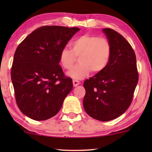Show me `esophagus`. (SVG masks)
Wrapping results in <instances>:
<instances>
[{
    "label": "esophagus",
    "mask_w": 152,
    "mask_h": 152,
    "mask_svg": "<svg viewBox=\"0 0 152 152\" xmlns=\"http://www.w3.org/2000/svg\"><path fill=\"white\" fill-rule=\"evenodd\" d=\"M72 83H73V86H75V87L77 86L78 85L80 84V82H79L78 80H72Z\"/></svg>",
    "instance_id": "34e87169"
}]
</instances>
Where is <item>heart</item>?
Returning <instances> with one entry per match:
<instances>
[{
	"mask_svg": "<svg viewBox=\"0 0 152 152\" xmlns=\"http://www.w3.org/2000/svg\"><path fill=\"white\" fill-rule=\"evenodd\" d=\"M72 50L64 48L59 55L62 67L69 70L80 57V64L68 72L67 75L75 80H82L88 75L102 71L107 67L111 55V45L106 38L95 35L83 34L71 42Z\"/></svg>",
	"mask_w": 152,
	"mask_h": 152,
	"instance_id": "obj_1",
	"label": "heart"
}]
</instances>
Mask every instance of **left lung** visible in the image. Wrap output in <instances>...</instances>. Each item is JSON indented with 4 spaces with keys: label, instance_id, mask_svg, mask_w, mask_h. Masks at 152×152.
<instances>
[{
    "label": "left lung",
    "instance_id": "8db88e82",
    "mask_svg": "<svg viewBox=\"0 0 152 152\" xmlns=\"http://www.w3.org/2000/svg\"><path fill=\"white\" fill-rule=\"evenodd\" d=\"M111 45V55L104 69L84 83L85 111L95 120L115 119L132 103L138 82L136 57L128 41L115 30L103 29Z\"/></svg>",
    "mask_w": 152,
    "mask_h": 152
}]
</instances>
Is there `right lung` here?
I'll use <instances>...</instances> for the list:
<instances>
[{
    "instance_id": "1",
    "label": "right lung",
    "mask_w": 152,
    "mask_h": 152,
    "mask_svg": "<svg viewBox=\"0 0 152 152\" xmlns=\"http://www.w3.org/2000/svg\"><path fill=\"white\" fill-rule=\"evenodd\" d=\"M78 28L43 26L18 45L11 70L16 104L24 115L41 121L55 116L72 89L59 55Z\"/></svg>"
}]
</instances>
